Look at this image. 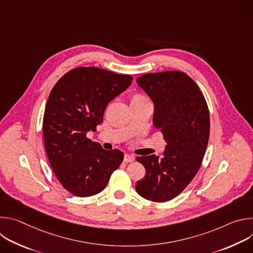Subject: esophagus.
<instances>
[{"label": "esophagus", "instance_id": "obj_1", "mask_svg": "<svg viewBox=\"0 0 253 253\" xmlns=\"http://www.w3.org/2000/svg\"><path fill=\"white\" fill-rule=\"evenodd\" d=\"M135 160V157L133 155H129V154H125L124 156V162L128 163V162H133Z\"/></svg>", "mask_w": 253, "mask_h": 253}]
</instances>
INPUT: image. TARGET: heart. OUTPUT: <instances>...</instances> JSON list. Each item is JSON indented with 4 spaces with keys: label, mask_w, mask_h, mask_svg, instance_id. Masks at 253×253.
<instances>
[{
    "label": "heart",
    "mask_w": 253,
    "mask_h": 253,
    "mask_svg": "<svg viewBox=\"0 0 253 253\" xmlns=\"http://www.w3.org/2000/svg\"><path fill=\"white\" fill-rule=\"evenodd\" d=\"M147 99L144 97L142 94L140 93H134L131 97H130V102L131 104H134V103H140V102H144L146 101Z\"/></svg>",
    "instance_id": "1"
}]
</instances>
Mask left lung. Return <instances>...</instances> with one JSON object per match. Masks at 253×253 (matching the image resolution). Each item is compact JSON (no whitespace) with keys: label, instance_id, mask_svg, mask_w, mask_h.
<instances>
[{"label":"left lung","instance_id":"8db88e82","mask_svg":"<svg viewBox=\"0 0 253 253\" xmlns=\"http://www.w3.org/2000/svg\"><path fill=\"white\" fill-rule=\"evenodd\" d=\"M154 103V126L166 141L163 158L138 156L146 169L136 182L137 193L166 202L181 193L197 174L210 132L209 110L197 84L180 71L144 74L136 79Z\"/></svg>","mask_w":253,"mask_h":253}]
</instances>
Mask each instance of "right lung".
Segmentation results:
<instances>
[{"label":"right lung","mask_w":253,"mask_h":253,"mask_svg":"<svg viewBox=\"0 0 253 253\" xmlns=\"http://www.w3.org/2000/svg\"><path fill=\"white\" fill-rule=\"evenodd\" d=\"M131 75L96 67H77L54 85L46 103L43 137L46 153L59 182L78 197L101 192L124 154L105 150L87 137L102 123L112 99L132 83Z\"/></svg>","instance_id":"right-lung-1"}]
</instances>
